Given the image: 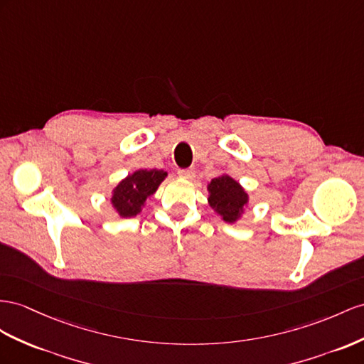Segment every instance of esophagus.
<instances>
[{"instance_id":"1","label":"esophagus","mask_w":364,"mask_h":364,"mask_svg":"<svg viewBox=\"0 0 364 364\" xmlns=\"http://www.w3.org/2000/svg\"><path fill=\"white\" fill-rule=\"evenodd\" d=\"M178 175L183 176V178L192 180L193 176H195V171H193V169H180V171H178Z\"/></svg>"}]
</instances>
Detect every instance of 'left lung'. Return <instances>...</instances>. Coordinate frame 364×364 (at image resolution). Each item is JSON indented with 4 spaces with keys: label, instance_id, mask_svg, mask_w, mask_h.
I'll list each match as a JSON object with an SVG mask.
<instances>
[{
    "label": "left lung",
    "instance_id": "left-lung-1",
    "mask_svg": "<svg viewBox=\"0 0 364 364\" xmlns=\"http://www.w3.org/2000/svg\"><path fill=\"white\" fill-rule=\"evenodd\" d=\"M208 189L210 192L209 204L220 213L223 220L228 223L237 221L247 203V193L243 188L229 175H223L212 180Z\"/></svg>",
    "mask_w": 364,
    "mask_h": 364
}]
</instances>
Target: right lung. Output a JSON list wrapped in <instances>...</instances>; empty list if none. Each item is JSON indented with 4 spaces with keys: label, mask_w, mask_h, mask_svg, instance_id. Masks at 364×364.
Masks as SVG:
<instances>
[{
    "label": "right lung",
    "mask_w": 364,
    "mask_h": 364,
    "mask_svg": "<svg viewBox=\"0 0 364 364\" xmlns=\"http://www.w3.org/2000/svg\"><path fill=\"white\" fill-rule=\"evenodd\" d=\"M167 173L163 171H136L121 181L112 197V204L121 217H135L141 210L146 198L158 189Z\"/></svg>",
    "instance_id": "right-lung-1"
}]
</instances>
